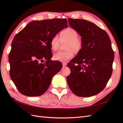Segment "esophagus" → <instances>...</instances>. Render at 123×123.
I'll return each instance as SVG.
<instances>
[{
  "label": "esophagus",
  "instance_id": "obj_1",
  "mask_svg": "<svg viewBox=\"0 0 123 123\" xmlns=\"http://www.w3.org/2000/svg\"><path fill=\"white\" fill-rule=\"evenodd\" d=\"M62 66L64 67H66L67 66V64H66V63H65V62L62 63Z\"/></svg>",
  "mask_w": 123,
  "mask_h": 123
}]
</instances>
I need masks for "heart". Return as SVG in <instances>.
Instances as JSON below:
<instances>
[{"label":"heart","instance_id":"obj_1","mask_svg":"<svg viewBox=\"0 0 123 123\" xmlns=\"http://www.w3.org/2000/svg\"><path fill=\"white\" fill-rule=\"evenodd\" d=\"M61 43H67L65 49L66 51H60L53 55L55 61L65 62L72 58L74 53H79L82 48V41L78 37V33L72 28H68L62 30L60 35V38L57 35L54 36L51 40L50 44L52 49L57 50Z\"/></svg>","mask_w":123,"mask_h":123}]
</instances>
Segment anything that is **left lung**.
I'll return each instance as SVG.
<instances>
[{
  "mask_svg": "<svg viewBox=\"0 0 123 123\" xmlns=\"http://www.w3.org/2000/svg\"><path fill=\"white\" fill-rule=\"evenodd\" d=\"M68 23L81 37L82 48L68 63L67 80L80 97H90L105 88L112 72L114 53L107 32L89 21L69 18Z\"/></svg>",
  "mask_w": 123,
  "mask_h": 123,
  "instance_id": "8db88e82",
  "label": "left lung"
}]
</instances>
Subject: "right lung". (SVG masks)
<instances>
[{"instance_id":"1","label":"right lung","mask_w":123,"mask_h":123,"mask_svg":"<svg viewBox=\"0 0 123 123\" xmlns=\"http://www.w3.org/2000/svg\"><path fill=\"white\" fill-rule=\"evenodd\" d=\"M67 27L66 18L33 21L15 36L9 55L10 75L22 94L38 96L49 88L62 67L61 62L50 59L51 40Z\"/></svg>"}]
</instances>
